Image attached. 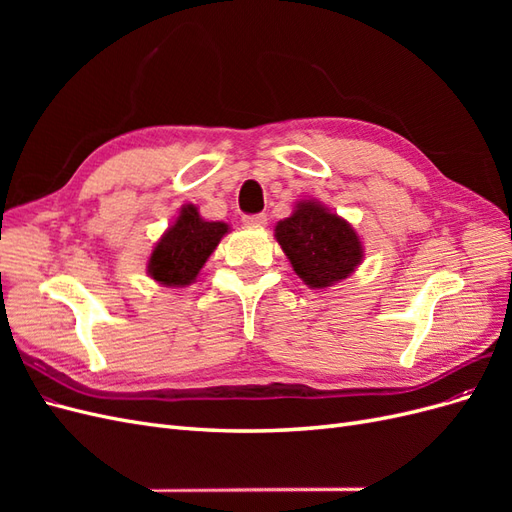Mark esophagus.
<instances>
[{
    "label": "esophagus",
    "instance_id": "obj_1",
    "mask_svg": "<svg viewBox=\"0 0 512 512\" xmlns=\"http://www.w3.org/2000/svg\"><path fill=\"white\" fill-rule=\"evenodd\" d=\"M267 213H252V215H243V224L247 226H265L267 224Z\"/></svg>",
    "mask_w": 512,
    "mask_h": 512
}]
</instances>
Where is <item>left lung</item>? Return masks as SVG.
I'll use <instances>...</instances> for the list:
<instances>
[{"label":"left lung","instance_id":"left-lung-1","mask_svg":"<svg viewBox=\"0 0 512 512\" xmlns=\"http://www.w3.org/2000/svg\"><path fill=\"white\" fill-rule=\"evenodd\" d=\"M290 265L312 288H327L359 265L361 241L348 222L316 203H299L290 218L275 226Z\"/></svg>","mask_w":512,"mask_h":512}]
</instances>
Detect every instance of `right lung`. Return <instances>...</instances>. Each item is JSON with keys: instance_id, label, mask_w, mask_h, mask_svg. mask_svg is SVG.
<instances>
[{"instance_id": "add662e5", "label": "right lung", "mask_w": 512, "mask_h": 512, "mask_svg": "<svg viewBox=\"0 0 512 512\" xmlns=\"http://www.w3.org/2000/svg\"><path fill=\"white\" fill-rule=\"evenodd\" d=\"M226 232V224L205 222L194 205H185L153 250L149 275L166 286L190 284Z\"/></svg>"}]
</instances>
